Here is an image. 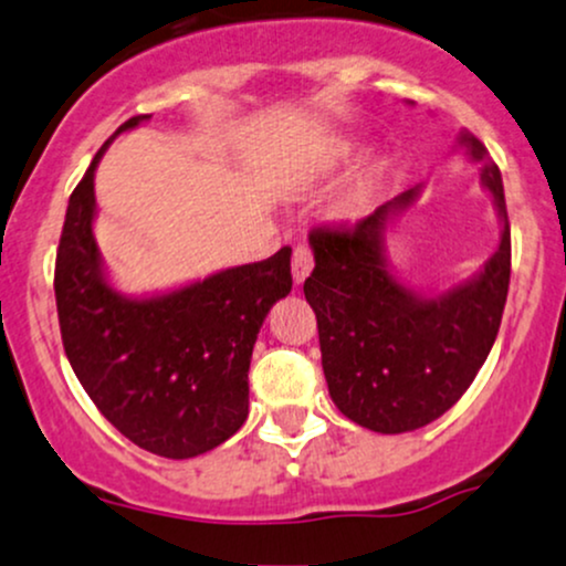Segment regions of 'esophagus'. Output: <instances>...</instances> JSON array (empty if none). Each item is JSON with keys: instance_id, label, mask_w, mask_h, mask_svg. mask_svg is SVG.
Masks as SVG:
<instances>
[{"instance_id": "34e87169", "label": "esophagus", "mask_w": 566, "mask_h": 566, "mask_svg": "<svg viewBox=\"0 0 566 566\" xmlns=\"http://www.w3.org/2000/svg\"><path fill=\"white\" fill-rule=\"evenodd\" d=\"M312 268H315V259H312L310 245L298 243L294 249V259H291V270H294V283L302 285L310 277Z\"/></svg>"}]
</instances>
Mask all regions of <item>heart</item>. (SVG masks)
Here are the masks:
<instances>
[{"label": "heart", "mask_w": 566, "mask_h": 566, "mask_svg": "<svg viewBox=\"0 0 566 566\" xmlns=\"http://www.w3.org/2000/svg\"><path fill=\"white\" fill-rule=\"evenodd\" d=\"M352 150H355V145H352L349 139H342V143L331 145L323 161L328 166H336L338 161H347ZM384 177H387V164L384 161H370L368 166H363L360 175L352 179L349 188L344 190L342 201H338V211H342V217L347 219L363 217L365 211L376 203L378 192H381Z\"/></svg>", "instance_id": "obj_1"}]
</instances>
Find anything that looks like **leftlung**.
<instances>
[{
    "label": "left lung",
    "mask_w": 566,
    "mask_h": 566,
    "mask_svg": "<svg viewBox=\"0 0 566 566\" xmlns=\"http://www.w3.org/2000/svg\"><path fill=\"white\" fill-rule=\"evenodd\" d=\"M471 161L501 217V243L469 281L423 296L397 281L387 259V230L421 196L400 192L355 228L310 232L315 270L304 296L317 317L323 374L331 400L349 421L402 434L437 421L471 387L501 328L511 277V228L501 169L469 132Z\"/></svg>",
    "instance_id": "left-lung-1"
}]
</instances>
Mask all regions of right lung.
<instances>
[{
	"instance_id": "add662e5",
	"label": "right lung",
	"mask_w": 566,
	"mask_h": 566,
	"mask_svg": "<svg viewBox=\"0 0 566 566\" xmlns=\"http://www.w3.org/2000/svg\"><path fill=\"white\" fill-rule=\"evenodd\" d=\"M150 116H135L122 135ZM113 135V137H116ZM71 192L55 262L60 336L78 381L126 440L148 453L196 458L230 440L249 416L256 334L291 291V249L156 296L108 281L95 232V169Z\"/></svg>"
}]
</instances>
